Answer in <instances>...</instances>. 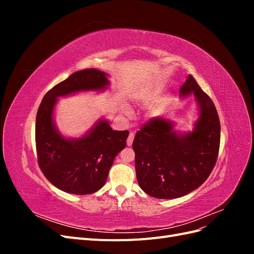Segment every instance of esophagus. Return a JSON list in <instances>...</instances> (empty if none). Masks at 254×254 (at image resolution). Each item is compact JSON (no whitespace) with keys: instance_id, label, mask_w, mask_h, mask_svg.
<instances>
[{"instance_id":"1","label":"esophagus","mask_w":254,"mask_h":254,"mask_svg":"<svg viewBox=\"0 0 254 254\" xmlns=\"http://www.w3.org/2000/svg\"><path fill=\"white\" fill-rule=\"evenodd\" d=\"M133 139H134V134H133L132 132H130V133H129V136H128V139H127V145H128V146H131V145H132Z\"/></svg>"}]
</instances>
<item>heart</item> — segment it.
<instances>
[{"label":"heart","mask_w":254,"mask_h":254,"mask_svg":"<svg viewBox=\"0 0 254 254\" xmlns=\"http://www.w3.org/2000/svg\"><path fill=\"white\" fill-rule=\"evenodd\" d=\"M158 94H159V91L158 90H153L152 93L149 96V99H155L158 96ZM122 110H123V112H124L125 114L129 113V109H128V107L126 105H123L122 106Z\"/></svg>","instance_id":"b5f03b06"}]
</instances>
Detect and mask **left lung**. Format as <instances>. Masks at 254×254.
I'll return each mask as SVG.
<instances>
[{"label":"left lung","mask_w":254,"mask_h":254,"mask_svg":"<svg viewBox=\"0 0 254 254\" xmlns=\"http://www.w3.org/2000/svg\"><path fill=\"white\" fill-rule=\"evenodd\" d=\"M194 94L198 119L191 131L178 132L171 119L155 118L136 132L132 143L140 188L155 198L174 199L198 189L216 163L220 123L212 99L191 75L180 96Z\"/></svg>","instance_id":"left-lung-1"}]
</instances>
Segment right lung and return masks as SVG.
<instances>
[{
  "instance_id": "1",
  "label": "right lung",
  "mask_w": 254,
  "mask_h": 254,
  "mask_svg": "<svg viewBox=\"0 0 254 254\" xmlns=\"http://www.w3.org/2000/svg\"><path fill=\"white\" fill-rule=\"evenodd\" d=\"M108 74L96 68L73 73L44 95L36 118V148L40 170L53 186L70 194L95 193L106 183L113 161L126 147L128 130H112L98 120L80 137H65L54 121L59 97L109 87Z\"/></svg>"
}]
</instances>
